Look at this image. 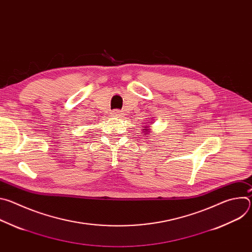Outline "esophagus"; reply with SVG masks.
I'll return each instance as SVG.
<instances>
[{"mask_svg": "<svg viewBox=\"0 0 252 252\" xmlns=\"http://www.w3.org/2000/svg\"><path fill=\"white\" fill-rule=\"evenodd\" d=\"M113 116H114V117H118V118H122L123 113H122L121 111H119V110H116V111L113 112Z\"/></svg>", "mask_w": 252, "mask_h": 252, "instance_id": "1", "label": "esophagus"}]
</instances>
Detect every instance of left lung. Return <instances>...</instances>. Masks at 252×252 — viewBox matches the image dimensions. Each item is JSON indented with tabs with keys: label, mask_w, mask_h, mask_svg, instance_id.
Here are the masks:
<instances>
[{
	"label": "left lung",
	"mask_w": 252,
	"mask_h": 252,
	"mask_svg": "<svg viewBox=\"0 0 252 252\" xmlns=\"http://www.w3.org/2000/svg\"><path fill=\"white\" fill-rule=\"evenodd\" d=\"M143 130H145V131H147V132H149V130H150V128H149V126H145V128H143ZM147 133H145V135H146Z\"/></svg>",
	"instance_id": "8db88e82"
}]
</instances>
